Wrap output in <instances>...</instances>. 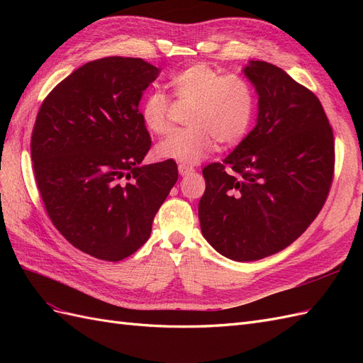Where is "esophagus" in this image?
<instances>
[{
    "instance_id": "34e87169",
    "label": "esophagus",
    "mask_w": 363,
    "mask_h": 363,
    "mask_svg": "<svg viewBox=\"0 0 363 363\" xmlns=\"http://www.w3.org/2000/svg\"><path fill=\"white\" fill-rule=\"evenodd\" d=\"M195 169H194V167H189V164H186V163H180L179 164V172H180V175H188V174H192Z\"/></svg>"
}]
</instances>
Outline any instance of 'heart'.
Segmentation results:
<instances>
[{"label": "heart", "instance_id": "1", "mask_svg": "<svg viewBox=\"0 0 363 363\" xmlns=\"http://www.w3.org/2000/svg\"><path fill=\"white\" fill-rule=\"evenodd\" d=\"M175 100L191 104L188 128L175 131L157 147V155L182 163H199L219 140L235 147L250 133L256 115V94L239 74H224L207 63H194L169 80ZM171 104L162 92H151L140 106V118L152 135L169 133Z\"/></svg>", "mask_w": 363, "mask_h": 363}]
</instances>
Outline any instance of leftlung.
<instances>
[{
    "label": "left lung",
    "instance_id": "8db88e82",
    "mask_svg": "<svg viewBox=\"0 0 363 363\" xmlns=\"http://www.w3.org/2000/svg\"><path fill=\"white\" fill-rule=\"evenodd\" d=\"M259 95L257 124L219 163L204 167L201 233L223 256L259 260L298 239L320 213L335 174L323 104L281 68H244Z\"/></svg>",
    "mask_w": 363,
    "mask_h": 363
}]
</instances>
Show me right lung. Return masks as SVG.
Wrapping results in <instances>:
<instances>
[{
  "mask_svg": "<svg viewBox=\"0 0 363 363\" xmlns=\"http://www.w3.org/2000/svg\"><path fill=\"white\" fill-rule=\"evenodd\" d=\"M159 72L135 57L87 62L38 112L31 160L43 206L60 235L92 257L118 262L144 245L179 179L171 159L140 164L151 138L139 101Z\"/></svg>",
  "mask_w": 363,
  "mask_h": 363,
  "instance_id": "obj_1",
  "label": "right lung"
}]
</instances>
